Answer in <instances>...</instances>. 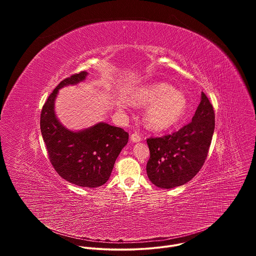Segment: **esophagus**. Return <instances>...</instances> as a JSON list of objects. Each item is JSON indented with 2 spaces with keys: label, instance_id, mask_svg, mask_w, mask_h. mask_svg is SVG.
<instances>
[{
  "label": "esophagus",
  "instance_id": "obj_1",
  "mask_svg": "<svg viewBox=\"0 0 256 256\" xmlns=\"http://www.w3.org/2000/svg\"><path fill=\"white\" fill-rule=\"evenodd\" d=\"M140 136L138 134H136V132H134V134H132V136H130V140L132 142H140Z\"/></svg>",
  "mask_w": 256,
  "mask_h": 256
}]
</instances>
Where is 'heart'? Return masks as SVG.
Instances as JSON below:
<instances>
[{
	"mask_svg": "<svg viewBox=\"0 0 256 256\" xmlns=\"http://www.w3.org/2000/svg\"><path fill=\"white\" fill-rule=\"evenodd\" d=\"M132 101L146 108L144 122L149 128L165 130L178 124L184 118L188 103L186 95L169 84L158 82L136 88L132 94ZM122 102V106H128Z\"/></svg>",
	"mask_w": 256,
	"mask_h": 256,
	"instance_id": "1",
	"label": "heart"
}]
</instances>
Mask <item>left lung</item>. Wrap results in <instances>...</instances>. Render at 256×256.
<instances>
[{
    "mask_svg": "<svg viewBox=\"0 0 256 256\" xmlns=\"http://www.w3.org/2000/svg\"><path fill=\"white\" fill-rule=\"evenodd\" d=\"M214 130L212 105L202 92L192 122L171 134L147 140V175L161 188H174L192 180L202 167Z\"/></svg>",
    "mask_w": 256,
    "mask_h": 256,
    "instance_id": "8db88e82",
    "label": "left lung"
}]
</instances>
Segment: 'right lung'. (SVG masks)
I'll return each mask as SVG.
<instances>
[{"label":"right lung","mask_w":256,"mask_h":256,"mask_svg":"<svg viewBox=\"0 0 256 256\" xmlns=\"http://www.w3.org/2000/svg\"><path fill=\"white\" fill-rule=\"evenodd\" d=\"M87 76V72H81L56 86L42 107L40 130L58 175L72 184L93 188L103 186L110 177L116 158L128 142V134L106 122L70 130L60 122L54 110L58 90L84 82Z\"/></svg>","instance_id":"obj_1"}]
</instances>
